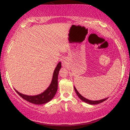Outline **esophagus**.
I'll return each instance as SVG.
<instances>
[{
	"label": "esophagus",
	"mask_w": 130,
	"mask_h": 130,
	"mask_svg": "<svg viewBox=\"0 0 130 130\" xmlns=\"http://www.w3.org/2000/svg\"><path fill=\"white\" fill-rule=\"evenodd\" d=\"M67 64V60L66 59H63L62 60V65L63 66H66Z\"/></svg>",
	"instance_id": "esophagus-1"
}]
</instances>
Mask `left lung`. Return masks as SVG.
Returning a JSON list of instances; mask_svg holds the SVG:
<instances>
[{
    "mask_svg": "<svg viewBox=\"0 0 130 130\" xmlns=\"http://www.w3.org/2000/svg\"><path fill=\"white\" fill-rule=\"evenodd\" d=\"M74 90H75L76 94H77L78 97L80 99H81L82 101H83V102L87 103V104H90V105H95V104H100V103L104 102L106 99H108L107 98H105V99H101V100H99V101H91V100H89V99H86V98H84L83 96H82L79 93V92L77 91V90L76 89V88H75V86H74Z\"/></svg>",
    "mask_w": 130,
    "mask_h": 130,
    "instance_id": "1",
    "label": "left lung"
}]
</instances>
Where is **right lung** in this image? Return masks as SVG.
<instances>
[{
    "instance_id": "1",
    "label": "right lung",
    "mask_w": 130,
    "mask_h": 130,
    "mask_svg": "<svg viewBox=\"0 0 130 130\" xmlns=\"http://www.w3.org/2000/svg\"><path fill=\"white\" fill-rule=\"evenodd\" d=\"M61 67V62L60 61L57 64V65L56 69H55L54 71V73H53L52 80H51L50 85L48 87L47 89L42 92V93L37 95L30 96L21 93L16 89H15V91L23 99L26 101H28V102L32 103V104L36 105H41L48 102L49 101H50L54 98L57 91L58 75Z\"/></svg>"
}]
</instances>
